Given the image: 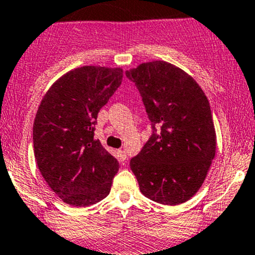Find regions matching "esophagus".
<instances>
[{"label":"esophagus","mask_w":255,"mask_h":255,"mask_svg":"<svg viewBox=\"0 0 255 255\" xmlns=\"http://www.w3.org/2000/svg\"><path fill=\"white\" fill-rule=\"evenodd\" d=\"M117 154H119V157H120L121 161H126V160H127V152H126L125 149L119 150V152H117Z\"/></svg>","instance_id":"1"}]
</instances>
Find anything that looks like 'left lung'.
Wrapping results in <instances>:
<instances>
[{
	"mask_svg": "<svg viewBox=\"0 0 255 255\" xmlns=\"http://www.w3.org/2000/svg\"><path fill=\"white\" fill-rule=\"evenodd\" d=\"M151 122V136L130 170L140 192L163 205L191 199L215 157L216 135L208 98L191 76L165 61L126 71Z\"/></svg>",
	"mask_w": 255,
	"mask_h": 255,
	"instance_id": "1",
	"label": "left lung"
}]
</instances>
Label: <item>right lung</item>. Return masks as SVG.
<instances>
[{"mask_svg":"<svg viewBox=\"0 0 255 255\" xmlns=\"http://www.w3.org/2000/svg\"><path fill=\"white\" fill-rule=\"evenodd\" d=\"M122 78L121 68L79 67L53 83L40 104L34 155L46 183L67 204L88 206L109 195L120 163L94 130L99 111Z\"/></svg>","mask_w":255,"mask_h":255,"instance_id":"add662e5","label":"right lung"}]
</instances>
